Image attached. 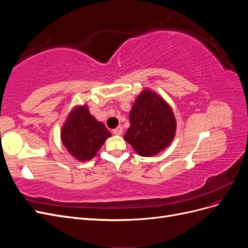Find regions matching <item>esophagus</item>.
<instances>
[{"label": "esophagus", "mask_w": 248, "mask_h": 248, "mask_svg": "<svg viewBox=\"0 0 248 248\" xmlns=\"http://www.w3.org/2000/svg\"><path fill=\"white\" fill-rule=\"evenodd\" d=\"M112 133L116 134V136H121V134L123 133V127L122 126H118L117 128L112 129Z\"/></svg>", "instance_id": "esophagus-1"}]
</instances>
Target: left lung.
Masks as SVG:
<instances>
[{
  "label": "left lung",
  "mask_w": 248,
  "mask_h": 248,
  "mask_svg": "<svg viewBox=\"0 0 248 248\" xmlns=\"http://www.w3.org/2000/svg\"><path fill=\"white\" fill-rule=\"evenodd\" d=\"M130 127L124 139L140 156H154L170 145L176 134L174 112L161 96L146 89L133 102Z\"/></svg>",
  "instance_id": "8db88e82"
}]
</instances>
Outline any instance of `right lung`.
<instances>
[{
	"mask_svg": "<svg viewBox=\"0 0 248 248\" xmlns=\"http://www.w3.org/2000/svg\"><path fill=\"white\" fill-rule=\"evenodd\" d=\"M110 136L104 124L90 114L86 104L70 110L61 130L64 147L78 161L92 159Z\"/></svg>",
	"mask_w": 248,
	"mask_h": 248,
	"instance_id": "right-lung-1",
	"label": "right lung"
}]
</instances>
